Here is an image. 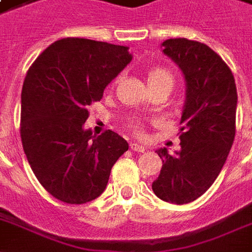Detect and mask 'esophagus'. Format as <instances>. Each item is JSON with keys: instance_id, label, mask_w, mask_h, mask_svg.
Masks as SVG:
<instances>
[{"instance_id": "34e87169", "label": "esophagus", "mask_w": 252, "mask_h": 252, "mask_svg": "<svg viewBox=\"0 0 252 252\" xmlns=\"http://www.w3.org/2000/svg\"><path fill=\"white\" fill-rule=\"evenodd\" d=\"M129 147H131L132 151H136V153H144V151L147 150L144 146L139 144V143H131V144H129Z\"/></svg>"}]
</instances>
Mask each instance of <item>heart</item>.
Wrapping results in <instances>:
<instances>
[{
    "instance_id": "heart-1",
    "label": "heart",
    "mask_w": 252,
    "mask_h": 252,
    "mask_svg": "<svg viewBox=\"0 0 252 252\" xmlns=\"http://www.w3.org/2000/svg\"><path fill=\"white\" fill-rule=\"evenodd\" d=\"M163 82L167 83V85H173V75L170 74L169 70L166 68H162V67H155V68H151L147 74V85H151V83H158ZM132 129L135 133H142V126L140 124H133L132 126Z\"/></svg>"
}]
</instances>
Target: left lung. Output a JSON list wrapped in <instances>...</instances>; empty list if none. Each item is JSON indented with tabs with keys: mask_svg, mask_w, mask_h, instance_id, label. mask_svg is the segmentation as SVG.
<instances>
[{
	"mask_svg": "<svg viewBox=\"0 0 252 252\" xmlns=\"http://www.w3.org/2000/svg\"><path fill=\"white\" fill-rule=\"evenodd\" d=\"M162 47L184 74L186 98L181 150H157L163 164L153 190L160 200L181 205L204 194L220 174L235 139L238 93L229 67L206 44L169 39Z\"/></svg>",
	"mask_w": 252,
	"mask_h": 252,
	"instance_id": "obj_1",
	"label": "left lung"
}]
</instances>
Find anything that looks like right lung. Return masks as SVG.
I'll return each instance as SVG.
<instances>
[{
    "label": "right lung",
    "mask_w": 252,
    "mask_h": 252,
    "mask_svg": "<svg viewBox=\"0 0 252 252\" xmlns=\"http://www.w3.org/2000/svg\"><path fill=\"white\" fill-rule=\"evenodd\" d=\"M129 48L66 37L32 63L21 92V142L41 186L67 204L102 194L128 143L108 129L95 136L83 124L89 106L132 61Z\"/></svg>",
    "instance_id": "right-lung-1"
}]
</instances>
